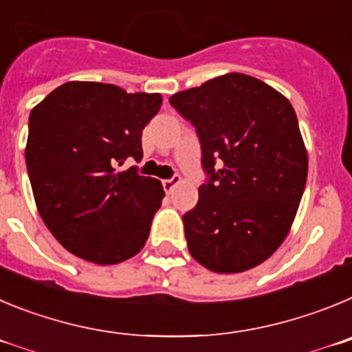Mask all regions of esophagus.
Masks as SVG:
<instances>
[{"label":"esophagus","mask_w":352,"mask_h":352,"mask_svg":"<svg viewBox=\"0 0 352 352\" xmlns=\"http://www.w3.org/2000/svg\"><path fill=\"white\" fill-rule=\"evenodd\" d=\"M180 182V177L179 175H173L172 179H164L163 180V188H164V191L166 192H172L173 191V188H175L177 184Z\"/></svg>","instance_id":"34e87169"}]
</instances>
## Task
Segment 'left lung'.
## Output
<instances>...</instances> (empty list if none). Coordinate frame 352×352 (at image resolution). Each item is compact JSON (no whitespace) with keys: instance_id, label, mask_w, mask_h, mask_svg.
Wrapping results in <instances>:
<instances>
[{"instance_id":"1","label":"left lung","mask_w":352,"mask_h":352,"mask_svg":"<svg viewBox=\"0 0 352 352\" xmlns=\"http://www.w3.org/2000/svg\"><path fill=\"white\" fill-rule=\"evenodd\" d=\"M195 124L208 182L184 214L192 258L217 274L267 261L291 230L309 156L289 100L243 74H226L170 98Z\"/></svg>"}]
</instances>
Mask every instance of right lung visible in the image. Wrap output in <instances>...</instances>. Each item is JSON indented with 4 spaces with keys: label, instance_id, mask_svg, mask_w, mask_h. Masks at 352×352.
I'll return each mask as SVG.
<instances>
[{
    "label": "right lung",
    "instance_id": "right-lung-1",
    "mask_svg": "<svg viewBox=\"0 0 352 352\" xmlns=\"http://www.w3.org/2000/svg\"><path fill=\"white\" fill-rule=\"evenodd\" d=\"M161 101L160 93L74 80L31 110L26 166L34 204L72 254L116 265L144 249L163 186L135 166H117L142 160V131Z\"/></svg>",
    "mask_w": 352,
    "mask_h": 352
}]
</instances>
